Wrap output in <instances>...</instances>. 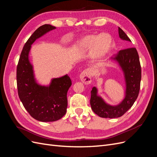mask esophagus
<instances>
[{
	"label": "esophagus",
	"mask_w": 157,
	"mask_h": 157,
	"mask_svg": "<svg viewBox=\"0 0 157 157\" xmlns=\"http://www.w3.org/2000/svg\"><path fill=\"white\" fill-rule=\"evenodd\" d=\"M80 79L81 81L86 84H90L92 81V77H91V71L89 69H86L82 71L80 75Z\"/></svg>",
	"instance_id": "1"
}]
</instances>
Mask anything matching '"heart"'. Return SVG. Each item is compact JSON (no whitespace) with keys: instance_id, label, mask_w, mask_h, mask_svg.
<instances>
[{"instance_id":"b5f03b06","label":"heart","mask_w":157,"mask_h":157,"mask_svg":"<svg viewBox=\"0 0 157 157\" xmlns=\"http://www.w3.org/2000/svg\"><path fill=\"white\" fill-rule=\"evenodd\" d=\"M111 39L107 34H102L99 36L91 35L84 37L80 42L82 48H91L94 46V53L97 56L105 54L110 47Z\"/></svg>"}]
</instances>
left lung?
<instances>
[{"mask_svg":"<svg viewBox=\"0 0 157 157\" xmlns=\"http://www.w3.org/2000/svg\"><path fill=\"white\" fill-rule=\"evenodd\" d=\"M118 34L121 39L131 42L126 33L118 27ZM118 61L124 73L126 84L125 98L119 105H107L97 96V89L94 87L91 91L90 105L93 111L102 118H117L122 116L134 105L138 96L141 78V69L139 55L136 48L130 47L118 52L114 58Z\"/></svg>","mask_w":157,"mask_h":157,"instance_id":"obj_1","label":"left lung"}]
</instances>
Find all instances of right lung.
I'll list each match as a JSON object with an SVG mask.
<instances>
[{"instance_id": "right-lung-1", "label": "right lung", "mask_w": 157, "mask_h": 157, "mask_svg": "<svg viewBox=\"0 0 157 157\" xmlns=\"http://www.w3.org/2000/svg\"><path fill=\"white\" fill-rule=\"evenodd\" d=\"M56 27L45 24L33 33L23 46L16 70L18 96L27 111L35 119L53 122L62 118L67 111V94L72 84L68 75L54 78L49 86L38 84L34 78L33 66L29 61L31 44L38 38Z\"/></svg>"}]
</instances>
